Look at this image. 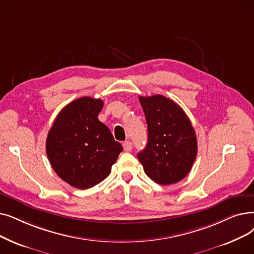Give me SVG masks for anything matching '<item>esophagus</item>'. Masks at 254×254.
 <instances>
[{"label": "esophagus", "mask_w": 254, "mask_h": 254, "mask_svg": "<svg viewBox=\"0 0 254 254\" xmlns=\"http://www.w3.org/2000/svg\"><path fill=\"white\" fill-rule=\"evenodd\" d=\"M123 145H124V149L126 151H130L131 149H133V144H131L130 141H125Z\"/></svg>", "instance_id": "obj_1"}]
</instances>
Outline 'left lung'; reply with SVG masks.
<instances>
[{
  "instance_id": "8db88e82",
  "label": "left lung",
  "mask_w": 254,
  "mask_h": 254,
  "mask_svg": "<svg viewBox=\"0 0 254 254\" xmlns=\"http://www.w3.org/2000/svg\"><path fill=\"white\" fill-rule=\"evenodd\" d=\"M148 142L138 160L148 178L160 185L182 181L193 166L197 138L189 117L173 101L161 94L140 96Z\"/></svg>"
}]
</instances>
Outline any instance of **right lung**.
Masks as SVG:
<instances>
[{"mask_svg":"<svg viewBox=\"0 0 254 254\" xmlns=\"http://www.w3.org/2000/svg\"><path fill=\"white\" fill-rule=\"evenodd\" d=\"M103 106L102 100L89 96L69 103L57 115L47 138L53 169L81 190L103 182L124 149L97 118Z\"/></svg>","mask_w":254,"mask_h":254,"instance_id":"obj_1","label":"right lung"}]
</instances>
